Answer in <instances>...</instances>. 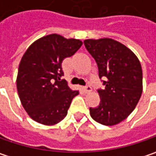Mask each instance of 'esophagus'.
Masks as SVG:
<instances>
[{
    "label": "esophagus",
    "mask_w": 156,
    "mask_h": 156,
    "mask_svg": "<svg viewBox=\"0 0 156 156\" xmlns=\"http://www.w3.org/2000/svg\"><path fill=\"white\" fill-rule=\"evenodd\" d=\"M83 89H84V91L86 93H90L92 91V87H90V86H87V87H83Z\"/></svg>",
    "instance_id": "34e87169"
}]
</instances>
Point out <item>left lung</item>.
Here are the masks:
<instances>
[{
  "instance_id": "left-lung-1",
  "label": "left lung",
  "mask_w": 156,
  "mask_h": 156,
  "mask_svg": "<svg viewBox=\"0 0 156 156\" xmlns=\"http://www.w3.org/2000/svg\"><path fill=\"white\" fill-rule=\"evenodd\" d=\"M84 44L98 67L104 89L97 107L90 108V115L103 125L112 126L125 120L136 106L143 90L140 62L124 44L111 38L87 39Z\"/></svg>"
}]
</instances>
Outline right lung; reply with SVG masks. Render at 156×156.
I'll return each instance as SVG.
<instances>
[{"mask_svg": "<svg viewBox=\"0 0 156 156\" xmlns=\"http://www.w3.org/2000/svg\"><path fill=\"white\" fill-rule=\"evenodd\" d=\"M78 39L51 34L34 42L19 66L17 88L27 114L36 122L54 125L66 117L78 90L69 87L62 63L81 45Z\"/></svg>", "mask_w": 156, "mask_h": 156, "instance_id": "1", "label": "right lung"}]
</instances>
